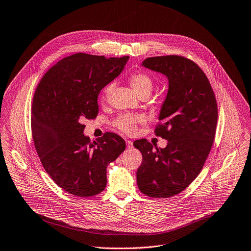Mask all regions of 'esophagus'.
I'll return each mask as SVG.
<instances>
[{
    "mask_svg": "<svg viewBox=\"0 0 251 251\" xmlns=\"http://www.w3.org/2000/svg\"><path fill=\"white\" fill-rule=\"evenodd\" d=\"M126 145H127L128 149H132L133 148V142L130 141V140H127L126 141Z\"/></svg>",
    "mask_w": 251,
    "mask_h": 251,
    "instance_id": "esophagus-1",
    "label": "esophagus"
}]
</instances>
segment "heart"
<instances>
[{
  "label": "heart",
  "mask_w": 251,
  "mask_h": 251,
  "mask_svg": "<svg viewBox=\"0 0 251 251\" xmlns=\"http://www.w3.org/2000/svg\"><path fill=\"white\" fill-rule=\"evenodd\" d=\"M129 82L133 88V90L137 93V95H141L143 93H149L152 91L153 88V80L152 78L144 73H136L133 74L130 78ZM114 87L113 83L107 84L104 89L102 90V99H106L111 93L112 89ZM143 117L141 116H132V115H122L120 116L116 122L115 125L118 129L122 130L123 132L127 134H132L136 130L137 123L142 122Z\"/></svg>",
  "instance_id": "heart-1"
}]
</instances>
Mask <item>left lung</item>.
<instances>
[{"label": "left lung", "instance_id": "8db88e82", "mask_svg": "<svg viewBox=\"0 0 251 251\" xmlns=\"http://www.w3.org/2000/svg\"><path fill=\"white\" fill-rule=\"evenodd\" d=\"M142 66L168 79L155 131L168 144L158 148L146 139L134 142L143 156L137 184L146 196L169 198L183 192L203 167L217 129V100L203 71L186 57H148Z\"/></svg>", "mask_w": 251, "mask_h": 251}]
</instances>
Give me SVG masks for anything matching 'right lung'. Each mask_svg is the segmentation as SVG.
<instances>
[{"label": "right lung", "mask_w": 251, "mask_h": 251, "mask_svg": "<svg viewBox=\"0 0 251 251\" xmlns=\"http://www.w3.org/2000/svg\"><path fill=\"white\" fill-rule=\"evenodd\" d=\"M129 56L75 53L54 64L40 81L31 108L35 150L46 172L65 192L77 197L100 194L107 166L125 150V141L105 133L91 143L82 120L98 114V95L124 69Z\"/></svg>", "instance_id": "add662e5"}]
</instances>
